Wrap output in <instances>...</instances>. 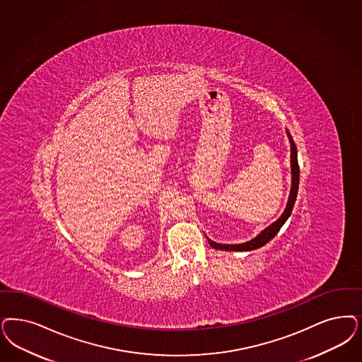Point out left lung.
Listing matches in <instances>:
<instances>
[{
    "instance_id": "1",
    "label": "left lung",
    "mask_w": 362,
    "mask_h": 362,
    "mask_svg": "<svg viewBox=\"0 0 362 362\" xmlns=\"http://www.w3.org/2000/svg\"><path fill=\"white\" fill-rule=\"evenodd\" d=\"M286 135L290 141V165H291V188H290V195L287 199L286 209L282 212V215L275 221L274 223L266 227L262 230L258 235L252 238L251 240H247L245 243H238V245H222V243H216L211 240L210 238H207L210 246L212 249L225 250V251H251V250L259 249L264 246L269 240H272L273 238L278 234V231L281 230V227L285 225L288 216L291 215L294 203L297 199V192H298L299 186V165L298 159H297V146L293 140V137L290 135V132L286 129Z\"/></svg>"
}]
</instances>
